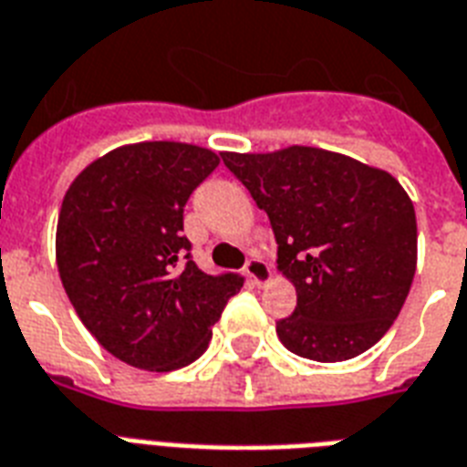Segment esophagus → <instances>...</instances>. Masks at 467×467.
<instances>
[{"instance_id": "obj_1", "label": "esophagus", "mask_w": 467, "mask_h": 467, "mask_svg": "<svg viewBox=\"0 0 467 467\" xmlns=\"http://www.w3.org/2000/svg\"><path fill=\"white\" fill-rule=\"evenodd\" d=\"M245 275L251 277L253 285L263 287V285L270 283V277H273V270H270V265H267L265 260L251 258L248 263H245Z\"/></svg>"}]
</instances>
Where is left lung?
Returning <instances> with one entry per match:
<instances>
[{"mask_svg": "<svg viewBox=\"0 0 467 467\" xmlns=\"http://www.w3.org/2000/svg\"><path fill=\"white\" fill-rule=\"evenodd\" d=\"M270 219L297 306L277 321L292 353L348 360L388 334L417 270V216L385 170L321 148L222 153Z\"/></svg>", "mask_w": 467, "mask_h": 467, "instance_id": "8db88e82", "label": "left lung"}]
</instances>
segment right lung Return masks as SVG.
<instances>
[{"mask_svg":"<svg viewBox=\"0 0 467 467\" xmlns=\"http://www.w3.org/2000/svg\"><path fill=\"white\" fill-rule=\"evenodd\" d=\"M219 165L209 148L146 140L89 162L65 192L56 234L63 287L87 331L140 370L184 368L241 287L207 275L182 234L190 194Z\"/></svg>","mask_w":467,"mask_h":467,"instance_id":"obj_1","label":"right lung"}]
</instances>
